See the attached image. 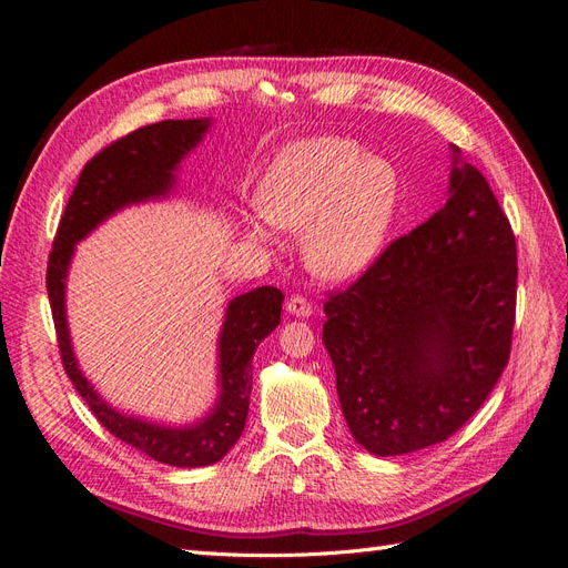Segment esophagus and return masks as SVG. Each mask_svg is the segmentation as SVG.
<instances>
[{"instance_id": "obj_1", "label": "esophagus", "mask_w": 568, "mask_h": 568, "mask_svg": "<svg viewBox=\"0 0 568 568\" xmlns=\"http://www.w3.org/2000/svg\"><path fill=\"white\" fill-rule=\"evenodd\" d=\"M286 313L294 315V317H311L313 315V303L307 301L305 296H291L286 301Z\"/></svg>"}]
</instances>
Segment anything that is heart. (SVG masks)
<instances>
[{
  "instance_id": "heart-1",
  "label": "heart",
  "mask_w": 568,
  "mask_h": 568,
  "mask_svg": "<svg viewBox=\"0 0 568 568\" xmlns=\"http://www.w3.org/2000/svg\"><path fill=\"white\" fill-rule=\"evenodd\" d=\"M400 199V178L386 159L367 156L348 136L291 142L257 186L261 213L246 234L272 244V227L305 232V261L322 277L346 280L379 253Z\"/></svg>"
}]
</instances>
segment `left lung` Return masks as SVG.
Listing matches in <instances>:
<instances>
[{
	"instance_id": "left-lung-1",
	"label": "left lung",
	"mask_w": 568,
	"mask_h": 568,
	"mask_svg": "<svg viewBox=\"0 0 568 568\" xmlns=\"http://www.w3.org/2000/svg\"><path fill=\"white\" fill-rule=\"evenodd\" d=\"M450 199L324 303L322 341L353 438L379 457L443 443L507 367L517 242L490 184L453 146Z\"/></svg>"
}]
</instances>
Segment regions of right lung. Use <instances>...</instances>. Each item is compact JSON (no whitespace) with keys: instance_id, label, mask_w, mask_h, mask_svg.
I'll list each match as a JSON object with an SVG mask.
<instances>
[{"instance_id":"1","label":"right lung","mask_w":568,"mask_h":568,"mask_svg":"<svg viewBox=\"0 0 568 568\" xmlns=\"http://www.w3.org/2000/svg\"><path fill=\"white\" fill-rule=\"evenodd\" d=\"M211 128V118L161 120L134 130L101 149L82 168L78 184L61 215L47 265V294L54 317L59 351L68 379L73 382L94 417L123 443L170 467H209L225 457L242 436L248 415L251 359L267 334L277 329L284 294L274 286H257L230 301L217 338L220 395L209 417L189 426L153 424L111 407L84 379L71 346L65 322V277L75 244L101 222L134 203L165 199L175 186L182 159Z\"/></svg>"}]
</instances>
